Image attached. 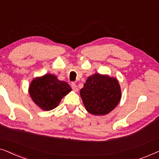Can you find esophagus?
<instances>
[{
    "label": "esophagus",
    "instance_id": "obj_1",
    "mask_svg": "<svg viewBox=\"0 0 159 159\" xmlns=\"http://www.w3.org/2000/svg\"><path fill=\"white\" fill-rule=\"evenodd\" d=\"M71 88H72V90L75 91V92H77V91H78V88H77V84H76L75 83H71Z\"/></svg>",
    "mask_w": 159,
    "mask_h": 159
}]
</instances>
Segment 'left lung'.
<instances>
[{"instance_id":"1","label":"left lung","mask_w":159,"mask_h":159,"mask_svg":"<svg viewBox=\"0 0 159 159\" xmlns=\"http://www.w3.org/2000/svg\"><path fill=\"white\" fill-rule=\"evenodd\" d=\"M80 93L87 111L96 116L110 113L116 107L121 98L118 80L98 73L88 77Z\"/></svg>"}]
</instances>
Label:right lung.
Instances as JSON below:
<instances>
[{
    "label": "right lung",
    "instance_id": "1",
    "mask_svg": "<svg viewBox=\"0 0 159 159\" xmlns=\"http://www.w3.org/2000/svg\"><path fill=\"white\" fill-rule=\"evenodd\" d=\"M71 91L67 82L58 80L51 74L35 77L28 89L32 101L43 111H51L57 107L63 98Z\"/></svg>",
    "mask_w": 159,
    "mask_h": 159
}]
</instances>
